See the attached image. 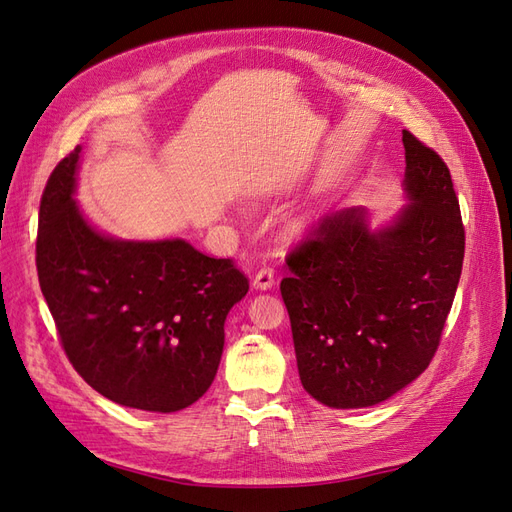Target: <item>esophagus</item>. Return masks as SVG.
Returning <instances> with one entry per match:
<instances>
[{"label": "esophagus", "mask_w": 512, "mask_h": 512, "mask_svg": "<svg viewBox=\"0 0 512 512\" xmlns=\"http://www.w3.org/2000/svg\"><path fill=\"white\" fill-rule=\"evenodd\" d=\"M273 286H275V277H273L271 269H260V271L254 275L252 288H256V290H271Z\"/></svg>", "instance_id": "34e87169"}]
</instances>
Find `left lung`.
I'll return each mask as SVG.
<instances>
[{"label":"left lung","mask_w":512,"mask_h":512,"mask_svg":"<svg viewBox=\"0 0 512 512\" xmlns=\"http://www.w3.org/2000/svg\"><path fill=\"white\" fill-rule=\"evenodd\" d=\"M408 203L324 218L282 280L303 389L337 410L376 406L427 369L457 292L466 235L451 173L404 130Z\"/></svg>","instance_id":"left-lung-1"}]
</instances>
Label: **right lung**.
I'll return each instance as SVG.
<instances>
[{"mask_svg": "<svg viewBox=\"0 0 512 512\" xmlns=\"http://www.w3.org/2000/svg\"><path fill=\"white\" fill-rule=\"evenodd\" d=\"M81 151L40 200L36 267L61 344L83 380L119 406L177 412L207 393L224 322L250 284L228 258L181 237L106 235L76 203Z\"/></svg>", "mask_w": 512, "mask_h": 512, "instance_id": "right-lung-1", "label": "right lung"}]
</instances>
